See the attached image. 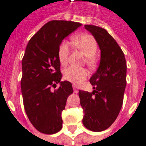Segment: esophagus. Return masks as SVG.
<instances>
[{
	"mask_svg": "<svg viewBox=\"0 0 146 146\" xmlns=\"http://www.w3.org/2000/svg\"><path fill=\"white\" fill-rule=\"evenodd\" d=\"M73 90H74V93H78V87L75 85H73Z\"/></svg>",
	"mask_w": 146,
	"mask_h": 146,
	"instance_id": "obj_1",
	"label": "esophagus"
}]
</instances>
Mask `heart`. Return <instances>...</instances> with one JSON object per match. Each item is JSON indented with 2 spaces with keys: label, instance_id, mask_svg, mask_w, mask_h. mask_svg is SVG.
Instances as JSON below:
<instances>
[{
  "label": "heart",
  "instance_id": "heart-1",
  "mask_svg": "<svg viewBox=\"0 0 146 146\" xmlns=\"http://www.w3.org/2000/svg\"><path fill=\"white\" fill-rule=\"evenodd\" d=\"M73 43L76 48L79 49L85 55L86 63L90 67L95 66L97 59L95 53L98 49V43L93 36L90 34H83L73 38ZM58 60L62 65H65L68 60L69 56V44L67 41L60 42L58 47ZM88 75V72L84 68L75 67H68L63 71L64 79L75 83L79 84L82 83Z\"/></svg>",
  "mask_w": 146,
  "mask_h": 146
}]
</instances>
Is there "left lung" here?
Returning <instances> with one entry per match:
<instances>
[{
    "label": "left lung",
    "instance_id": "8db88e82",
    "mask_svg": "<svg viewBox=\"0 0 146 146\" xmlns=\"http://www.w3.org/2000/svg\"><path fill=\"white\" fill-rule=\"evenodd\" d=\"M84 27L98 42L101 60L90 79L94 90L79 91L83 123L91 131L100 132L113 124L121 110L126 85V62L121 48L106 29L94 25Z\"/></svg>",
    "mask_w": 146,
    "mask_h": 146
}]
</instances>
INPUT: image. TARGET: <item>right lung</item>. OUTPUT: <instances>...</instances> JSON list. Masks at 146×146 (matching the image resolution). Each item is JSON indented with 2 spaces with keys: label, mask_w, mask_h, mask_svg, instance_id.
<instances>
[{
  "label": "right lung",
  "mask_w": 146,
  "mask_h": 146,
  "mask_svg": "<svg viewBox=\"0 0 146 146\" xmlns=\"http://www.w3.org/2000/svg\"><path fill=\"white\" fill-rule=\"evenodd\" d=\"M80 26L78 22L49 21L30 39L25 49L21 81L24 107L33 126L45 134L56 133L62 129V111L67 97L73 93L70 82H60L58 47ZM59 82L60 87L55 89Z\"/></svg>",
  "instance_id": "add662e5"
}]
</instances>
